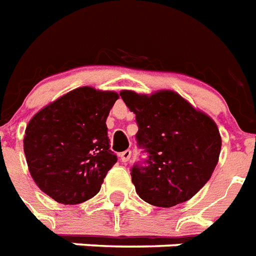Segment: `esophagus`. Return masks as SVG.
Here are the masks:
<instances>
[{"instance_id": "34e87169", "label": "esophagus", "mask_w": 256, "mask_h": 256, "mask_svg": "<svg viewBox=\"0 0 256 256\" xmlns=\"http://www.w3.org/2000/svg\"><path fill=\"white\" fill-rule=\"evenodd\" d=\"M130 155H132V151L130 150H126V151H122V152L120 154V159H121V162H128L130 159Z\"/></svg>"}]
</instances>
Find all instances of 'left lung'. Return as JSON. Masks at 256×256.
I'll return each mask as SVG.
<instances>
[{"mask_svg": "<svg viewBox=\"0 0 256 256\" xmlns=\"http://www.w3.org/2000/svg\"><path fill=\"white\" fill-rule=\"evenodd\" d=\"M120 96L135 113L136 143L147 155L130 168L136 193L162 208L192 198L218 160L222 138L214 121L168 90L152 96L124 90Z\"/></svg>", "mask_w": 256, "mask_h": 256, "instance_id": "obj_1", "label": "left lung"}]
</instances>
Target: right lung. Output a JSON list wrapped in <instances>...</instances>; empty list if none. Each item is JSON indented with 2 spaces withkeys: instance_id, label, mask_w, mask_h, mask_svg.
Wrapping results in <instances>:
<instances>
[{
  "instance_id": "add662e5",
  "label": "right lung",
  "mask_w": 256,
  "mask_h": 256,
  "mask_svg": "<svg viewBox=\"0 0 256 256\" xmlns=\"http://www.w3.org/2000/svg\"><path fill=\"white\" fill-rule=\"evenodd\" d=\"M118 96L78 88L42 109L26 126L24 152L36 185L60 204H80L98 193L117 162L106 117Z\"/></svg>"
}]
</instances>
